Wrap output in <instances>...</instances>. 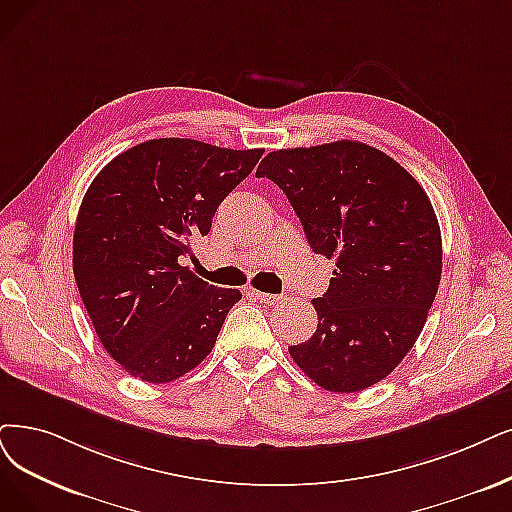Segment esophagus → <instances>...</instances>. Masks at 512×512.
<instances>
[{"label":"esophagus","mask_w":512,"mask_h":512,"mask_svg":"<svg viewBox=\"0 0 512 512\" xmlns=\"http://www.w3.org/2000/svg\"><path fill=\"white\" fill-rule=\"evenodd\" d=\"M260 302H264V304H279L281 300H283V296H279V294H264V292H252Z\"/></svg>","instance_id":"obj_1"}]
</instances>
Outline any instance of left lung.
I'll return each instance as SVG.
<instances>
[{
	"label": "left lung",
	"instance_id": "left-lung-1",
	"mask_svg": "<svg viewBox=\"0 0 512 512\" xmlns=\"http://www.w3.org/2000/svg\"><path fill=\"white\" fill-rule=\"evenodd\" d=\"M290 199L315 254L336 260L313 300L315 334L290 355L332 393H357L410 353L441 281V231L418 180L355 140L281 149L260 161Z\"/></svg>",
	"mask_w": 512,
	"mask_h": 512
}]
</instances>
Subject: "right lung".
<instances>
[{"instance_id": "obj_1", "label": "right lung", "mask_w": 512, "mask_h": 512, "mask_svg": "<svg viewBox=\"0 0 512 512\" xmlns=\"http://www.w3.org/2000/svg\"><path fill=\"white\" fill-rule=\"evenodd\" d=\"M264 149L155 138L117 155L92 180L73 233V273L105 351L145 382H172L214 349L239 290L182 267L191 239Z\"/></svg>"}]
</instances>
